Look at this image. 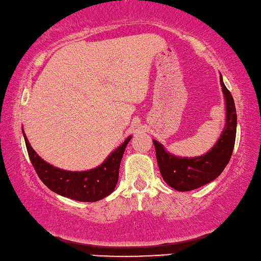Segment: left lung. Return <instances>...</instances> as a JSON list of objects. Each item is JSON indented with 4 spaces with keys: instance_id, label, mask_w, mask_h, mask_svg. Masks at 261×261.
Instances as JSON below:
<instances>
[{
    "instance_id": "obj_1",
    "label": "left lung",
    "mask_w": 261,
    "mask_h": 261,
    "mask_svg": "<svg viewBox=\"0 0 261 261\" xmlns=\"http://www.w3.org/2000/svg\"><path fill=\"white\" fill-rule=\"evenodd\" d=\"M220 80L226 103V125L212 150L197 158H176L165 151L156 140H153L161 176L168 186L180 192H188L212 182L223 172L232 154L237 114L232 95L223 82L222 75Z\"/></svg>"
}]
</instances>
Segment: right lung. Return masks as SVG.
Returning a JSON list of instances; mask_svg holds the SVG:
<instances>
[{
	"label": "right lung",
	"instance_id": "1",
	"mask_svg": "<svg viewBox=\"0 0 261 261\" xmlns=\"http://www.w3.org/2000/svg\"><path fill=\"white\" fill-rule=\"evenodd\" d=\"M25 139L29 158L45 186L59 195L81 202H95L114 192L118 181V171L123 153L131 137H127L101 166L86 172H68L53 167L37 154Z\"/></svg>",
	"mask_w": 261,
	"mask_h": 261
}]
</instances>
